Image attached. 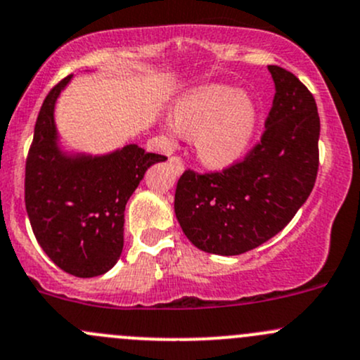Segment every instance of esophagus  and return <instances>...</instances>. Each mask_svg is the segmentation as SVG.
<instances>
[{"label":"esophagus","mask_w":360,"mask_h":360,"mask_svg":"<svg viewBox=\"0 0 360 360\" xmlns=\"http://www.w3.org/2000/svg\"><path fill=\"white\" fill-rule=\"evenodd\" d=\"M170 163H172L174 169L177 170V174H181L184 170V162L181 157H170Z\"/></svg>","instance_id":"obj_1"}]
</instances>
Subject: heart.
<instances>
[{
    "mask_svg": "<svg viewBox=\"0 0 360 360\" xmlns=\"http://www.w3.org/2000/svg\"><path fill=\"white\" fill-rule=\"evenodd\" d=\"M181 132L195 134V146L207 165L223 167L248 150L257 122L252 99L228 85L193 90L174 111Z\"/></svg>",
    "mask_w": 360,
    "mask_h": 360,
    "instance_id": "obj_1",
    "label": "heart"
}]
</instances>
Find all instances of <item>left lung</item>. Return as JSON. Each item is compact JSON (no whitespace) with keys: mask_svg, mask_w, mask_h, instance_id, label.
<instances>
[{"mask_svg":"<svg viewBox=\"0 0 360 360\" xmlns=\"http://www.w3.org/2000/svg\"><path fill=\"white\" fill-rule=\"evenodd\" d=\"M275 97L261 141L221 172L184 170L176 217L200 250L237 256L284 230L314 190L319 170L317 104L310 90L278 66H268Z\"/></svg>","mask_w":360,"mask_h":360,"instance_id":"left-lung-1","label":"left lung"}]
</instances>
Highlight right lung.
I'll return each instance as SVG.
<instances>
[{
    "mask_svg": "<svg viewBox=\"0 0 360 360\" xmlns=\"http://www.w3.org/2000/svg\"><path fill=\"white\" fill-rule=\"evenodd\" d=\"M71 76L43 101L25 160V210L46 256L89 278L115 266L123 249L125 205L153 163L167 157L137 144L104 157H68L57 146L53 108Z\"/></svg>",
    "mask_w": 360,
    "mask_h": 360,
    "instance_id": "right-lung-1",
    "label": "right lung"
}]
</instances>
